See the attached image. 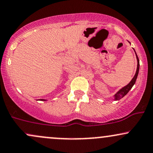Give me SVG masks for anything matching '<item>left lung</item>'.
Listing matches in <instances>:
<instances>
[{
	"label": "left lung",
	"mask_w": 153,
	"mask_h": 153,
	"mask_svg": "<svg viewBox=\"0 0 153 153\" xmlns=\"http://www.w3.org/2000/svg\"><path fill=\"white\" fill-rule=\"evenodd\" d=\"M135 53H136V52H135ZM136 57H137V68L136 73H135L134 78H132V80H131L130 82H129L128 85H126V86H124V88H122V89H120V90H119L118 92L114 95V100H116V101H118V100L121 99L122 98L124 97L125 95H127V93L131 90V88H132L133 85H134L135 82H136L137 78V75L139 73V69H140V60H139V58L137 55V54H136Z\"/></svg>",
	"instance_id": "left-lung-1"
}]
</instances>
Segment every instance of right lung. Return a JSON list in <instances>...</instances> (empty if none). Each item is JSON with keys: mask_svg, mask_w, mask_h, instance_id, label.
Returning <instances> with one entry per match:
<instances>
[{"mask_svg": "<svg viewBox=\"0 0 153 153\" xmlns=\"http://www.w3.org/2000/svg\"><path fill=\"white\" fill-rule=\"evenodd\" d=\"M42 101H46V100H44V99H41Z\"/></svg>", "mask_w": 153, "mask_h": 153, "instance_id": "add662e5", "label": "right lung"}]
</instances>
